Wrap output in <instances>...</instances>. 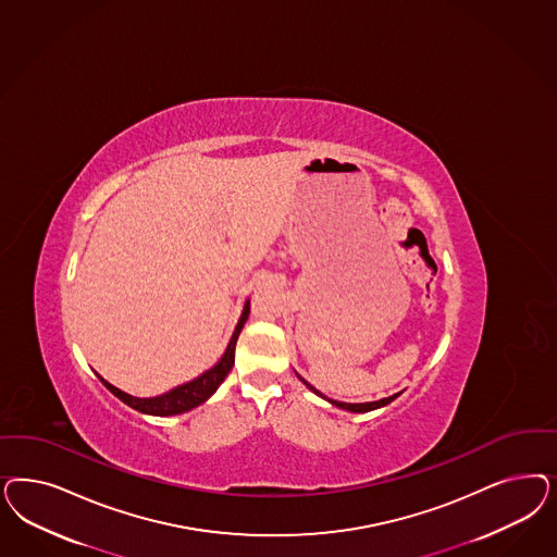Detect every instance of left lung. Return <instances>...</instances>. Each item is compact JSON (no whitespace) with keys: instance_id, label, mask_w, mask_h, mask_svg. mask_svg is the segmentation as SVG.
<instances>
[{"instance_id":"8db88e82","label":"left lung","mask_w":557,"mask_h":557,"mask_svg":"<svg viewBox=\"0 0 557 557\" xmlns=\"http://www.w3.org/2000/svg\"><path fill=\"white\" fill-rule=\"evenodd\" d=\"M299 377V375H297ZM304 383H306L307 389H311L313 394L320 395L323 399H327L322 392H318L311 383H307L306 379L299 377ZM399 394L392 395V397H383V399H379V401H367V404H346V401H336V399H327L332 406H336V408H342V410H348V412H371V410H377V408H383V406H387V404H392L395 397Z\"/></svg>"}]
</instances>
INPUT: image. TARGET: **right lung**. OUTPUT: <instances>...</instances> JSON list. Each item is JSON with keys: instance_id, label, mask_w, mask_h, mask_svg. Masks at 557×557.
<instances>
[{"instance_id": "1", "label": "right lung", "mask_w": 557, "mask_h": 557, "mask_svg": "<svg viewBox=\"0 0 557 557\" xmlns=\"http://www.w3.org/2000/svg\"><path fill=\"white\" fill-rule=\"evenodd\" d=\"M248 315H250V301H246L242 318L235 325L234 336H232L223 357L219 359L215 367H211L209 371H205L197 379L170 389L168 394L156 395V397H133V395L121 392L119 387L110 385L100 375H98V379L104 383L108 392H112L121 401H125L126 406H131L137 412L151 413V416H176V413L188 412V410L197 408L202 401H207L211 395L215 394L216 387L230 375L235 360V342H237V336H239L244 323L248 320Z\"/></svg>"}]
</instances>
